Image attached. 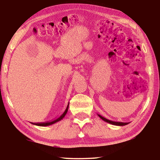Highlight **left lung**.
Masks as SVG:
<instances>
[{"label":"left lung","mask_w":160,"mask_h":160,"mask_svg":"<svg viewBox=\"0 0 160 160\" xmlns=\"http://www.w3.org/2000/svg\"><path fill=\"white\" fill-rule=\"evenodd\" d=\"M99 116V118H101L103 121H106V122L109 123L110 124H112V125H115V126H126L127 125V124H128L129 123H124V122H117V121H111V120H109V119H107L106 118L103 117V116H102L101 115L99 114H97Z\"/></svg>","instance_id":"obj_1"}]
</instances>
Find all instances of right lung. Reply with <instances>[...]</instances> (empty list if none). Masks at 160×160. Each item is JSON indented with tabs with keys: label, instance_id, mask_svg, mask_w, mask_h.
I'll list each match as a JSON object with an SVG mask.
<instances>
[{
	"label": "right lung",
	"instance_id": "right-lung-1",
	"mask_svg": "<svg viewBox=\"0 0 160 160\" xmlns=\"http://www.w3.org/2000/svg\"><path fill=\"white\" fill-rule=\"evenodd\" d=\"M68 106H69V103L67 105V107L66 110L64 111L63 113H62V114L58 116V118H56L55 119H53V120H51L50 121H47V122H40V123H32L33 125L35 126H50V125H52V124L55 123L56 122H58V121H60L61 120H62L64 118V116H66V114L67 113L68 110Z\"/></svg>",
	"mask_w": 160,
	"mask_h": 160
}]
</instances>
